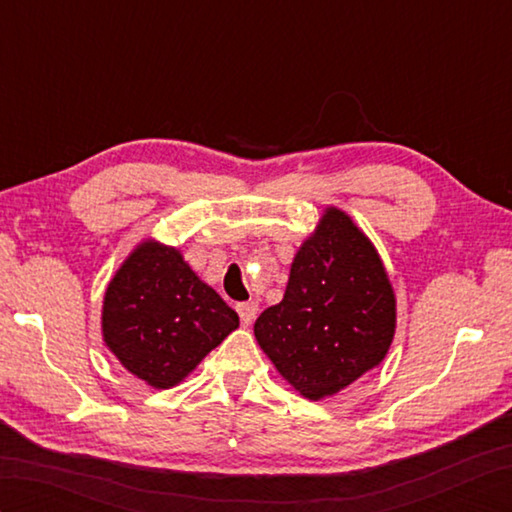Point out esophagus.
Here are the masks:
<instances>
[{
  "label": "esophagus",
  "mask_w": 512,
  "mask_h": 512,
  "mask_svg": "<svg viewBox=\"0 0 512 512\" xmlns=\"http://www.w3.org/2000/svg\"><path fill=\"white\" fill-rule=\"evenodd\" d=\"M257 310H259L257 301H246V303H239V306H237L239 319H242V323H244V325H250V323L255 321V317H257Z\"/></svg>",
  "instance_id": "esophagus-1"
}]
</instances>
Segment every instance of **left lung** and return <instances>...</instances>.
I'll return each mask as SVG.
<instances>
[{"instance_id":"obj_1","label":"left lung","mask_w":512,"mask_h":512,"mask_svg":"<svg viewBox=\"0 0 512 512\" xmlns=\"http://www.w3.org/2000/svg\"><path fill=\"white\" fill-rule=\"evenodd\" d=\"M394 334L396 295L376 246L325 206L292 259L284 299L255 321L259 347L299 396L325 400L383 363Z\"/></svg>"}]
</instances>
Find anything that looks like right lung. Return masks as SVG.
<instances>
[{"label":"right lung","instance_id":"add662e5","mask_svg":"<svg viewBox=\"0 0 512 512\" xmlns=\"http://www.w3.org/2000/svg\"><path fill=\"white\" fill-rule=\"evenodd\" d=\"M239 328V317L184 262L182 250L147 237L118 266L103 295V343L151 389L180 385Z\"/></svg>","mask_w":512,"mask_h":512}]
</instances>
